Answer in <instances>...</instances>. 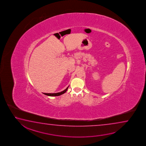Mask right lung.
Returning <instances> with one entry per match:
<instances>
[{"mask_svg":"<svg viewBox=\"0 0 146 146\" xmlns=\"http://www.w3.org/2000/svg\"><path fill=\"white\" fill-rule=\"evenodd\" d=\"M68 87H67L66 89L64 90L63 91L60 92H57V93H54V94H47V93H44V94L48 96H59L60 95H62V94H64V93H65L66 92L67 90L68 89Z\"/></svg>","mask_w":146,"mask_h":146,"instance_id":"1","label":"right lung"}]
</instances>
